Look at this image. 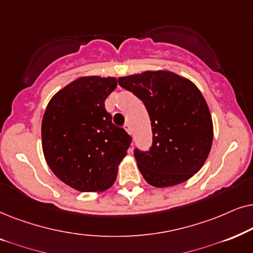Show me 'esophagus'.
Segmentation results:
<instances>
[{
    "mask_svg": "<svg viewBox=\"0 0 253 253\" xmlns=\"http://www.w3.org/2000/svg\"><path fill=\"white\" fill-rule=\"evenodd\" d=\"M124 128L126 129V132L128 133V134H132L133 133V130H132V126H130V124H128V123H126L124 125Z\"/></svg>",
    "mask_w": 253,
    "mask_h": 253,
    "instance_id": "1",
    "label": "esophagus"
}]
</instances>
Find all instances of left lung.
I'll use <instances>...</instances> for the list:
<instances>
[{"label": "left lung", "instance_id": "1", "mask_svg": "<svg viewBox=\"0 0 253 253\" xmlns=\"http://www.w3.org/2000/svg\"><path fill=\"white\" fill-rule=\"evenodd\" d=\"M118 83L142 100L149 114L151 147L134 149L147 183L172 186L197 173L213 142L211 117L199 89L169 72H144L120 77Z\"/></svg>", "mask_w": 253, "mask_h": 253}]
</instances>
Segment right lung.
I'll use <instances>...</instances> for the list:
<instances>
[{"label": "right lung", "mask_w": 253, "mask_h": 253, "mask_svg": "<svg viewBox=\"0 0 253 253\" xmlns=\"http://www.w3.org/2000/svg\"><path fill=\"white\" fill-rule=\"evenodd\" d=\"M116 87L114 77H81L56 93L43 114L42 140L47 164L77 191L112 186L132 142L105 110V99Z\"/></svg>", "instance_id": "1"}]
</instances>
